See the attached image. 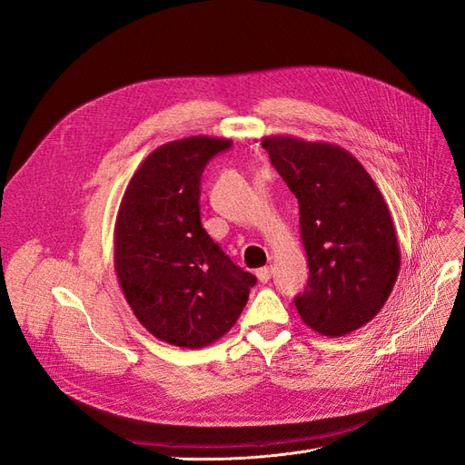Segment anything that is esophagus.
I'll return each instance as SVG.
<instances>
[{"label":"esophagus","instance_id":"obj_1","mask_svg":"<svg viewBox=\"0 0 465 465\" xmlns=\"http://www.w3.org/2000/svg\"><path fill=\"white\" fill-rule=\"evenodd\" d=\"M272 273H273V270L270 265L267 267H260V270L256 272V275H258V279H260V283H267V281L272 279Z\"/></svg>","mask_w":465,"mask_h":465}]
</instances>
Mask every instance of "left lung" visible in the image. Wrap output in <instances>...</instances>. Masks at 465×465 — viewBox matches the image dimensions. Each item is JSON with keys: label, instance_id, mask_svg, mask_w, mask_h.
Masks as SVG:
<instances>
[{"label": "left lung", "instance_id": "8db88e82", "mask_svg": "<svg viewBox=\"0 0 465 465\" xmlns=\"http://www.w3.org/2000/svg\"><path fill=\"white\" fill-rule=\"evenodd\" d=\"M272 164L299 200L308 285L294 306L308 328L341 337L369 323L400 273L390 209L364 166L340 145L267 135Z\"/></svg>", "mask_w": 465, "mask_h": 465}]
</instances>
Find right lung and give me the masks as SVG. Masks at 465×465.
Wrapping results in <instances>:
<instances>
[{"label": "right lung", "instance_id": "1", "mask_svg": "<svg viewBox=\"0 0 465 465\" xmlns=\"http://www.w3.org/2000/svg\"><path fill=\"white\" fill-rule=\"evenodd\" d=\"M231 139L193 135L139 164L118 209L114 270L135 318L157 340L200 349L227 333L256 277L202 227L200 180Z\"/></svg>", "mask_w": 465, "mask_h": 465}]
</instances>
